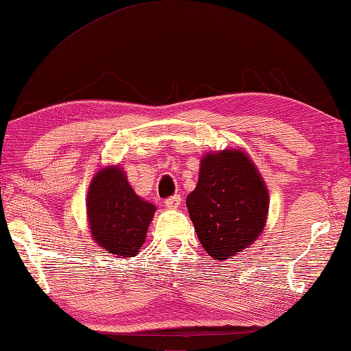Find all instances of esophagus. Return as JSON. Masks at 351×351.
I'll use <instances>...</instances> for the list:
<instances>
[{
    "label": "esophagus",
    "instance_id": "1",
    "mask_svg": "<svg viewBox=\"0 0 351 351\" xmlns=\"http://www.w3.org/2000/svg\"><path fill=\"white\" fill-rule=\"evenodd\" d=\"M181 196L180 195H175V196H171V197H169V199H165L164 202H165V206H167L169 208H178L181 206Z\"/></svg>",
    "mask_w": 351,
    "mask_h": 351
}]
</instances>
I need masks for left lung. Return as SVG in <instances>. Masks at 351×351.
Listing matches in <instances>:
<instances>
[{
  "label": "left lung",
  "mask_w": 351,
  "mask_h": 351,
  "mask_svg": "<svg viewBox=\"0 0 351 351\" xmlns=\"http://www.w3.org/2000/svg\"><path fill=\"white\" fill-rule=\"evenodd\" d=\"M186 204L204 250L227 261L263 233L269 190L245 152L221 150L201 159L197 184Z\"/></svg>",
  "instance_id": "obj_1"
}]
</instances>
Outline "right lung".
<instances>
[{"mask_svg":"<svg viewBox=\"0 0 351 351\" xmlns=\"http://www.w3.org/2000/svg\"><path fill=\"white\" fill-rule=\"evenodd\" d=\"M156 207L139 197L119 165L101 169L87 193V218L93 241L104 252L133 258L143 247Z\"/></svg>","mask_w":351,"mask_h":351,"instance_id":"add662e5","label":"right lung"}]
</instances>
